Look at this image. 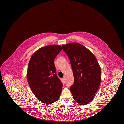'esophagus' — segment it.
<instances>
[{
	"label": "esophagus",
	"mask_w": 124,
	"mask_h": 124,
	"mask_svg": "<svg viewBox=\"0 0 124 124\" xmlns=\"http://www.w3.org/2000/svg\"><path fill=\"white\" fill-rule=\"evenodd\" d=\"M62 80H63V83H65V79L64 78H62Z\"/></svg>",
	"instance_id": "esophagus-1"
}]
</instances>
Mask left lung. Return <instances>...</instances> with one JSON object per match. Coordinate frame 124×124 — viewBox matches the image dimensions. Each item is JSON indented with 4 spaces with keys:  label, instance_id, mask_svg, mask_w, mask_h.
<instances>
[{
    "label": "left lung",
    "instance_id": "left-lung-1",
    "mask_svg": "<svg viewBox=\"0 0 124 124\" xmlns=\"http://www.w3.org/2000/svg\"><path fill=\"white\" fill-rule=\"evenodd\" d=\"M70 61L74 82L70 87L75 101L85 105L93 99L101 82V68L95 56L77 43L62 45Z\"/></svg>",
    "mask_w": 124,
    "mask_h": 124
}]
</instances>
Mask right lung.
Returning a JSON list of instances; mask_svg holds the SVG:
<instances>
[{
	"instance_id": "1",
	"label": "right lung",
	"mask_w": 124,
	"mask_h": 124,
	"mask_svg": "<svg viewBox=\"0 0 124 124\" xmlns=\"http://www.w3.org/2000/svg\"><path fill=\"white\" fill-rule=\"evenodd\" d=\"M59 45L38 49L29 62L27 78L31 89L44 103L51 104L59 99L63 84L57 76L54 61L62 50Z\"/></svg>"
}]
</instances>
